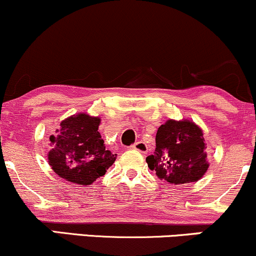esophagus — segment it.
<instances>
[{
    "mask_svg": "<svg viewBox=\"0 0 256 256\" xmlns=\"http://www.w3.org/2000/svg\"><path fill=\"white\" fill-rule=\"evenodd\" d=\"M131 148L134 149V150H138L140 152H143V154H146V152H148V146H146L143 140H138L134 144H132Z\"/></svg>",
    "mask_w": 256,
    "mask_h": 256,
    "instance_id": "esophagus-1",
    "label": "esophagus"
}]
</instances>
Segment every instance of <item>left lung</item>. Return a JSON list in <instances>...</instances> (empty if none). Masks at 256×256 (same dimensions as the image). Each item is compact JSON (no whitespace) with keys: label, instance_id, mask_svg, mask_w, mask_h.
Returning a JSON list of instances; mask_svg holds the SVG:
<instances>
[{"label":"left lung","instance_id":"8db88e82","mask_svg":"<svg viewBox=\"0 0 256 256\" xmlns=\"http://www.w3.org/2000/svg\"><path fill=\"white\" fill-rule=\"evenodd\" d=\"M156 148L146 161L160 179L173 185L198 182L207 172L204 132L190 120H167L158 128Z\"/></svg>","mask_w":256,"mask_h":256}]
</instances>
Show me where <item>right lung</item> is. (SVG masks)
Listing matches in <instances>:
<instances>
[{"mask_svg":"<svg viewBox=\"0 0 256 256\" xmlns=\"http://www.w3.org/2000/svg\"><path fill=\"white\" fill-rule=\"evenodd\" d=\"M101 119L79 113L61 122L56 136L49 137L52 148L49 165L58 177L79 185H90L104 176L116 154L106 149L98 132Z\"/></svg>","mask_w":256,"mask_h":256,"instance_id":"1","label":"right lung"}]
</instances>
